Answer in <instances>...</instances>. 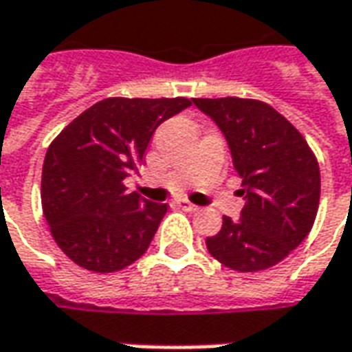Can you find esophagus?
I'll return each mask as SVG.
<instances>
[{
    "mask_svg": "<svg viewBox=\"0 0 352 352\" xmlns=\"http://www.w3.org/2000/svg\"><path fill=\"white\" fill-rule=\"evenodd\" d=\"M176 205H178L180 208H184L186 212H197V210H199L197 205H193V203H190V201H186V199H180Z\"/></svg>",
    "mask_w": 352,
    "mask_h": 352,
    "instance_id": "1",
    "label": "esophagus"
}]
</instances>
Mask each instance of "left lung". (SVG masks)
Segmentation results:
<instances>
[{"mask_svg":"<svg viewBox=\"0 0 352 352\" xmlns=\"http://www.w3.org/2000/svg\"><path fill=\"white\" fill-rule=\"evenodd\" d=\"M224 134L241 176L239 220L224 217L208 253L232 270L258 272L283 261L309 236L318 212L320 168L299 130L256 99H193Z\"/></svg>","mask_w":352,"mask_h":352,"instance_id":"8db88e82","label":"left lung"}]
</instances>
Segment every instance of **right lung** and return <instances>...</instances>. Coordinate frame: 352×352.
I'll return each instance as SVG.
<instances>
[{
    "label": "right lung",
    "mask_w": 352,
    "mask_h": 352,
    "mask_svg": "<svg viewBox=\"0 0 352 352\" xmlns=\"http://www.w3.org/2000/svg\"><path fill=\"white\" fill-rule=\"evenodd\" d=\"M190 99L109 98L86 109L45 153L42 208L60 251L91 272H116L147 251L166 203L128 193L155 130Z\"/></svg>",
    "instance_id": "obj_1"
}]
</instances>
